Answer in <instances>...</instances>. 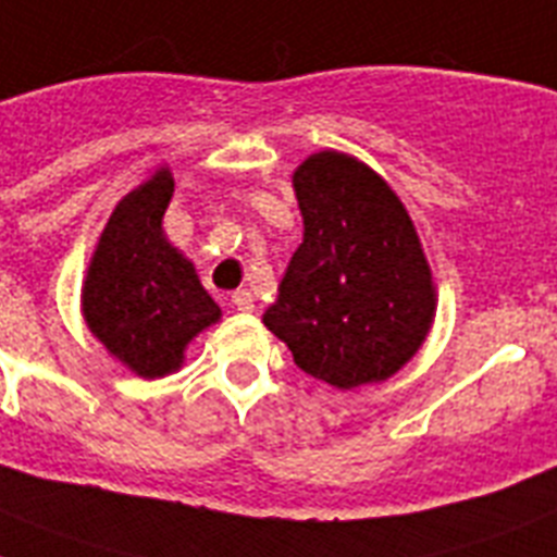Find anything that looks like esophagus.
Wrapping results in <instances>:
<instances>
[{
  "mask_svg": "<svg viewBox=\"0 0 557 557\" xmlns=\"http://www.w3.org/2000/svg\"><path fill=\"white\" fill-rule=\"evenodd\" d=\"M232 306L237 308V311H255V294L249 292V288H240V292L232 294Z\"/></svg>",
  "mask_w": 557,
  "mask_h": 557,
  "instance_id": "obj_1",
  "label": "esophagus"
}]
</instances>
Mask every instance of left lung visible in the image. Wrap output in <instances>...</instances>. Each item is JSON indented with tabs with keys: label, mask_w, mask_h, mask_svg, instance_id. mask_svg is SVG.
I'll return each mask as SVG.
<instances>
[{
	"label": "left lung",
	"mask_w": 557,
	"mask_h": 557,
	"mask_svg": "<svg viewBox=\"0 0 557 557\" xmlns=\"http://www.w3.org/2000/svg\"><path fill=\"white\" fill-rule=\"evenodd\" d=\"M292 186L302 243L263 325L336 391L385 382L436 320V283L408 209L380 172L339 149L308 156Z\"/></svg>",
	"instance_id": "8db88e82"
}]
</instances>
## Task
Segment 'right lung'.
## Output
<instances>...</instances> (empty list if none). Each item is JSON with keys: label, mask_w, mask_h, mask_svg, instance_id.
I'll return each mask as SVG.
<instances>
[{"label": "right lung", "mask_w": 557, "mask_h": 557, "mask_svg": "<svg viewBox=\"0 0 557 557\" xmlns=\"http://www.w3.org/2000/svg\"><path fill=\"white\" fill-rule=\"evenodd\" d=\"M175 177L166 163L115 203L82 283V314L112 359L141 380L184 366L186 345L221 322L195 263L163 235Z\"/></svg>", "instance_id": "1"}]
</instances>
